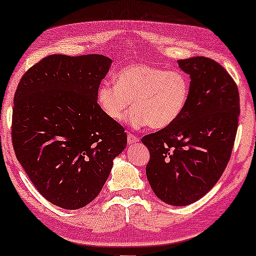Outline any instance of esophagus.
Masks as SVG:
<instances>
[{"label": "esophagus", "mask_w": 256, "mask_h": 256, "mask_svg": "<svg viewBox=\"0 0 256 256\" xmlns=\"http://www.w3.org/2000/svg\"><path fill=\"white\" fill-rule=\"evenodd\" d=\"M140 141V138H138V136H134L132 134H128L127 136V142L128 144H134V143H138Z\"/></svg>", "instance_id": "esophagus-1"}]
</instances>
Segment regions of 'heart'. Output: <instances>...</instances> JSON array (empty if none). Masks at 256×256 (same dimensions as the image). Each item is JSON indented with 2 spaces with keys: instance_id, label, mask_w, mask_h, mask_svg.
<instances>
[{
  "instance_id": "obj_1",
  "label": "heart",
  "mask_w": 256,
  "mask_h": 256,
  "mask_svg": "<svg viewBox=\"0 0 256 256\" xmlns=\"http://www.w3.org/2000/svg\"><path fill=\"white\" fill-rule=\"evenodd\" d=\"M115 80V84H101L98 104L110 120L120 122L132 101L128 121L135 127H169L183 114L190 96V80L177 70L135 64L121 70Z\"/></svg>"
}]
</instances>
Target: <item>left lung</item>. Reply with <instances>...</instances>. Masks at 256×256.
<instances>
[{"label":"left lung","instance_id":"8db88e82","mask_svg":"<svg viewBox=\"0 0 256 256\" xmlns=\"http://www.w3.org/2000/svg\"><path fill=\"white\" fill-rule=\"evenodd\" d=\"M190 76V96L180 118L142 138L154 194L174 206L197 202L226 169L238 130L239 90L222 65L206 57L177 60Z\"/></svg>","mask_w":256,"mask_h":256}]
</instances>
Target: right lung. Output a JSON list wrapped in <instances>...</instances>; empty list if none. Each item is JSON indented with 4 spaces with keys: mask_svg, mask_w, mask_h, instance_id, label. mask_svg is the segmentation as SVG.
I'll return each instance as SVG.
<instances>
[{
    "mask_svg": "<svg viewBox=\"0 0 256 256\" xmlns=\"http://www.w3.org/2000/svg\"><path fill=\"white\" fill-rule=\"evenodd\" d=\"M112 59L51 54L26 72L12 110V146L34 188L65 210L90 204L106 183L127 134L98 104Z\"/></svg>",
    "mask_w": 256,
    "mask_h": 256,
    "instance_id": "add662e5",
    "label": "right lung"
}]
</instances>
